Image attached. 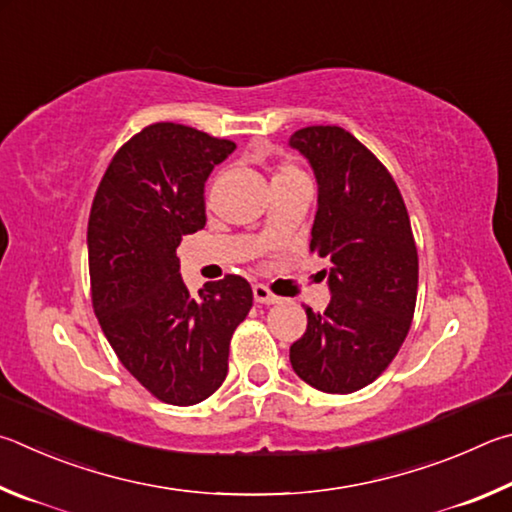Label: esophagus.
Returning <instances> with one entry per match:
<instances>
[{
    "label": "esophagus",
    "instance_id": "esophagus-1",
    "mask_svg": "<svg viewBox=\"0 0 512 512\" xmlns=\"http://www.w3.org/2000/svg\"><path fill=\"white\" fill-rule=\"evenodd\" d=\"M254 301L256 303H265V306H272V303H279V297H276V294H272L270 290H267L265 285L256 283L254 285Z\"/></svg>",
    "mask_w": 512,
    "mask_h": 512
}]
</instances>
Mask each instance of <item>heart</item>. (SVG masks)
<instances>
[{
  "label": "heart",
  "mask_w": 512,
  "mask_h": 512,
  "mask_svg": "<svg viewBox=\"0 0 512 512\" xmlns=\"http://www.w3.org/2000/svg\"><path fill=\"white\" fill-rule=\"evenodd\" d=\"M292 173H297V170H294V168H290V166H283V168H279V170H276V175H274V179H276V177H283V175H292Z\"/></svg>",
  "instance_id": "obj_1"
}]
</instances>
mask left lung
Masks as SVG:
<instances>
[{"label": "left lung", "instance_id": "1", "mask_svg": "<svg viewBox=\"0 0 512 512\" xmlns=\"http://www.w3.org/2000/svg\"><path fill=\"white\" fill-rule=\"evenodd\" d=\"M317 179L310 249L330 258V303L306 308L308 328L290 346L303 382L324 393L371 384L398 355L414 319L418 251L405 200L378 157L337 125L290 137Z\"/></svg>", "mask_w": 512, "mask_h": 512}]
</instances>
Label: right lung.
<instances>
[{"mask_svg": "<svg viewBox=\"0 0 512 512\" xmlns=\"http://www.w3.org/2000/svg\"><path fill=\"white\" fill-rule=\"evenodd\" d=\"M236 143L155 123L116 152L87 224L92 303L116 357L152 396L188 407L227 378L229 342L254 301L236 274L191 294L182 236L206 224L204 182Z\"/></svg>", "mask_w": 512, "mask_h": 512, "instance_id": "right-lung-1", "label": "right lung"}]
</instances>
